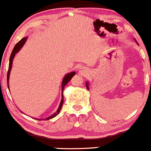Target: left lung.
Returning a JSON list of instances; mask_svg holds the SVG:
<instances>
[{
    "label": "left lung",
    "mask_w": 151,
    "mask_h": 151,
    "mask_svg": "<svg viewBox=\"0 0 151 151\" xmlns=\"http://www.w3.org/2000/svg\"><path fill=\"white\" fill-rule=\"evenodd\" d=\"M86 86H87V88L89 89V87H88V83H87V84H86Z\"/></svg>",
    "instance_id": "left-lung-1"
}]
</instances>
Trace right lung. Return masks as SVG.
Here are the masks:
<instances>
[{
  "label": "right lung",
  "instance_id": "1",
  "mask_svg": "<svg viewBox=\"0 0 151 151\" xmlns=\"http://www.w3.org/2000/svg\"><path fill=\"white\" fill-rule=\"evenodd\" d=\"M27 38H23L21 40V41H18V43L16 44V45L15 46V47H14L13 50H12V53H11V55H10V58H9V69H8V72H7V85H8V87H9V73H10V70H11V68H12V60H13V58L15 57V53L19 51L20 49L22 47V46L24 45V43L26 42V41H27ZM76 74V73L75 72H72V73H69V74H67V76H66L64 78V79H63V81H62V85H61V88H62V98H61V104H60V106L59 107H58V110L56 111V113H54L53 115H52V116H50V117L47 118L46 119V120H49L50 119H52V118H54L55 116H56L58 114V113L60 112V110H61V107H62V104H63V102H64V96H63V90H64V87H65L66 84H67V83L69 82V81L71 80V78H73V76H74V75ZM41 120V119H40Z\"/></svg>",
  "mask_w": 151,
  "mask_h": 151
}]
</instances>
